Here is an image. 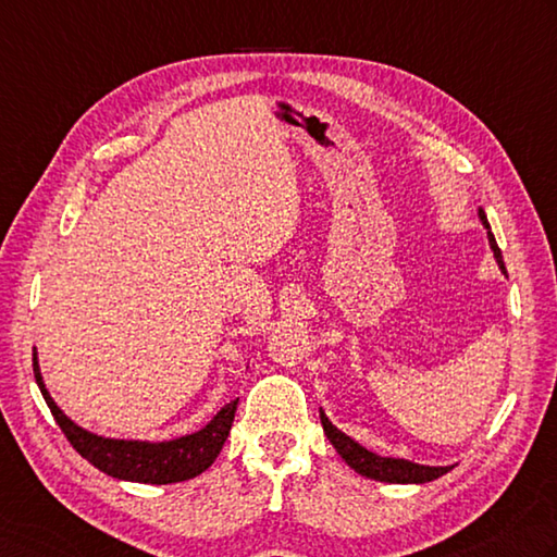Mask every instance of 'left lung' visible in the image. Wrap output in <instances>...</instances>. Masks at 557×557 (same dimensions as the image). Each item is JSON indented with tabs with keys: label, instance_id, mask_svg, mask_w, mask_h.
I'll list each match as a JSON object with an SVG mask.
<instances>
[{
	"label": "left lung",
	"instance_id": "8db88e82",
	"mask_svg": "<svg viewBox=\"0 0 557 557\" xmlns=\"http://www.w3.org/2000/svg\"><path fill=\"white\" fill-rule=\"evenodd\" d=\"M478 216H481L483 226L487 228V242H490V248H493L497 265L507 275L503 253H499L495 236H493V232H490V224H487V216L483 212V207L478 210ZM321 424H323L325 437L331 440V444L335 446V451L343 456V461L350 466L352 471H357L359 475H364V478H372V481L398 483V485H422V483L437 481L440 475L449 473L454 468V466H422V463L408 461V459H394V456H379L374 451H369L367 446L355 442L350 434L337 430L323 410H321Z\"/></svg>",
	"mask_w": 557,
	"mask_h": 557
}]
</instances>
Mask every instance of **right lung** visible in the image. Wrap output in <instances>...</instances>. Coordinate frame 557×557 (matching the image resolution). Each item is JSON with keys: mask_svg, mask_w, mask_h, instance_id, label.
<instances>
[{"mask_svg": "<svg viewBox=\"0 0 557 557\" xmlns=\"http://www.w3.org/2000/svg\"><path fill=\"white\" fill-rule=\"evenodd\" d=\"M33 374H36V384L48 403L54 422L60 424V430L74 449L91 466H96L98 471L129 483L169 485L190 481V478L207 471L222 451L238 406V398L226 403L205 428L183 434V437L176 440H115L84 430L82 424H76L72 418L64 416V410L52 400L50 391L46 388V381H42L36 347H33Z\"/></svg>", "mask_w": 557, "mask_h": 557, "instance_id": "add662e5", "label": "right lung"}]
</instances>
